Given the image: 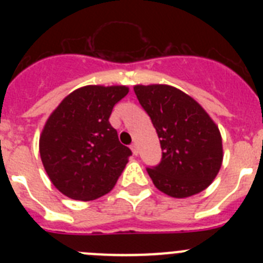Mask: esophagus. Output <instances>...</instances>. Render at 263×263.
Returning a JSON list of instances; mask_svg holds the SVG:
<instances>
[{"instance_id": "34e87169", "label": "esophagus", "mask_w": 263, "mask_h": 263, "mask_svg": "<svg viewBox=\"0 0 263 263\" xmlns=\"http://www.w3.org/2000/svg\"><path fill=\"white\" fill-rule=\"evenodd\" d=\"M130 148H132V152H133L134 155L138 154V146H137V143H133V145H130Z\"/></svg>"}]
</instances>
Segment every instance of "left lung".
Returning <instances> with one entry per match:
<instances>
[{
    "label": "left lung",
    "mask_w": 263,
    "mask_h": 263,
    "mask_svg": "<svg viewBox=\"0 0 263 263\" xmlns=\"http://www.w3.org/2000/svg\"><path fill=\"white\" fill-rule=\"evenodd\" d=\"M139 104L150 116L162 147V160L147 173L171 197L204 191L220 171L222 141L217 125L197 101L166 84L136 85Z\"/></svg>",
    "instance_id": "left-lung-1"
}]
</instances>
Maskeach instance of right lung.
I'll return each instance as SVG.
<instances>
[{
    "instance_id": "right-lung-1",
    "label": "right lung",
    "mask_w": 263,
    "mask_h": 263,
    "mask_svg": "<svg viewBox=\"0 0 263 263\" xmlns=\"http://www.w3.org/2000/svg\"><path fill=\"white\" fill-rule=\"evenodd\" d=\"M125 85H87L69 93L51 113L39 138L43 167L63 195L88 201L115 187L132 155L109 124Z\"/></svg>"
}]
</instances>
